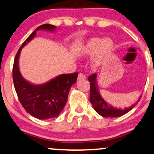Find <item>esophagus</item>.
Listing matches in <instances>:
<instances>
[{
  "mask_svg": "<svg viewBox=\"0 0 154 154\" xmlns=\"http://www.w3.org/2000/svg\"><path fill=\"white\" fill-rule=\"evenodd\" d=\"M79 79H86V77H85V75H83L82 73H79V75H78V78H77Z\"/></svg>",
  "mask_w": 154,
  "mask_h": 154,
  "instance_id": "34e87169",
  "label": "esophagus"
}]
</instances>
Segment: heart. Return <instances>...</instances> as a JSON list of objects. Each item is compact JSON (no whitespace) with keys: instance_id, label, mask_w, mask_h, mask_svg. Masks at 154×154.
Segmentation results:
<instances>
[{"instance_id":"1","label":"heart","mask_w":154,"mask_h":154,"mask_svg":"<svg viewBox=\"0 0 154 154\" xmlns=\"http://www.w3.org/2000/svg\"><path fill=\"white\" fill-rule=\"evenodd\" d=\"M114 48V42L110 38H90L81 47L79 55L83 57L93 56L92 64L97 67L110 54Z\"/></svg>"}]
</instances>
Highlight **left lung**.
I'll return each mask as SVG.
<instances>
[{
	"label": "left lung",
	"instance_id": "8db88e82",
	"mask_svg": "<svg viewBox=\"0 0 154 154\" xmlns=\"http://www.w3.org/2000/svg\"><path fill=\"white\" fill-rule=\"evenodd\" d=\"M89 82H90V100L92 103L94 109L98 114L105 118H117L126 114L133 107L136 106L138 102L140 100L141 95L137 101L136 104H133L129 107H125V109L118 108L113 107L107 103L106 101L102 97L98 89L97 82V73L93 74L88 77Z\"/></svg>",
	"mask_w": 154,
	"mask_h": 154
}]
</instances>
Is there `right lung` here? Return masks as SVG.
I'll return each instance as SVG.
<instances>
[{
	"instance_id": "right-lung-1",
	"label": "right lung",
	"mask_w": 154,
	"mask_h": 154,
	"mask_svg": "<svg viewBox=\"0 0 154 154\" xmlns=\"http://www.w3.org/2000/svg\"><path fill=\"white\" fill-rule=\"evenodd\" d=\"M55 29V26L48 23L36 29L18 49L13 66V79L20 103L27 112L40 120L58 117L65 106L70 88L77 82L78 73L63 74L44 84L34 85L21 75L18 59L22 48L34 38L37 31H54Z\"/></svg>"
}]
</instances>
